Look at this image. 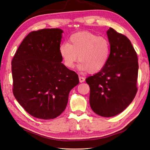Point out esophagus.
I'll use <instances>...</instances> for the list:
<instances>
[{"mask_svg":"<svg viewBox=\"0 0 150 150\" xmlns=\"http://www.w3.org/2000/svg\"><path fill=\"white\" fill-rule=\"evenodd\" d=\"M79 79L80 83H83L84 81H85V78H84V77H83V76H79Z\"/></svg>","mask_w":150,"mask_h":150,"instance_id":"obj_1","label":"esophagus"}]
</instances>
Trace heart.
<instances>
[{
	"instance_id": "obj_1",
	"label": "heart",
	"mask_w": 150,
	"mask_h": 150,
	"mask_svg": "<svg viewBox=\"0 0 150 150\" xmlns=\"http://www.w3.org/2000/svg\"><path fill=\"white\" fill-rule=\"evenodd\" d=\"M59 51L66 67H74L78 59L79 69L96 73L106 65L111 54V45L106 37L83 31L71 35L69 43L61 44Z\"/></svg>"
}]
</instances>
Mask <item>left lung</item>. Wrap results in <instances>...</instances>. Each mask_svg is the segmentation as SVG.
Returning a JSON list of instances; mask_svg holds the SVG:
<instances>
[{
    "instance_id": "1",
    "label": "left lung",
    "mask_w": 150,
    "mask_h": 150,
    "mask_svg": "<svg viewBox=\"0 0 150 150\" xmlns=\"http://www.w3.org/2000/svg\"><path fill=\"white\" fill-rule=\"evenodd\" d=\"M111 54L102 70L86 78L92 110L103 117L123 111L137 93L138 59L129 39L112 28L107 31Z\"/></svg>"
}]
</instances>
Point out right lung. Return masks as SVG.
Wrapping results in <instances>:
<instances>
[{
  "instance_id": "obj_1",
  "label": "right lung",
  "mask_w": 150,
  "mask_h": 150,
  "mask_svg": "<svg viewBox=\"0 0 150 150\" xmlns=\"http://www.w3.org/2000/svg\"><path fill=\"white\" fill-rule=\"evenodd\" d=\"M60 29L33 31L18 47L12 60L13 94L29 115L54 119L65 110L70 91L78 75L61 62Z\"/></svg>"
}]
</instances>
